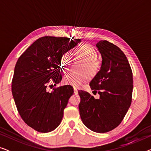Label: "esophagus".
<instances>
[{"label": "esophagus", "instance_id": "esophagus-1", "mask_svg": "<svg viewBox=\"0 0 151 151\" xmlns=\"http://www.w3.org/2000/svg\"><path fill=\"white\" fill-rule=\"evenodd\" d=\"M74 91V94H78V89L76 88H73Z\"/></svg>", "mask_w": 151, "mask_h": 151}]
</instances>
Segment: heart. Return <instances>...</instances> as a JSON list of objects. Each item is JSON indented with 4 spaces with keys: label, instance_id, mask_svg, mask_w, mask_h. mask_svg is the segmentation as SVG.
<instances>
[{
    "label": "heart",
    "instance_id": "b5f03b06",
    "mask_svg": "<svg viewBox=\"0 0 151 151\" xmlns=\"http://www.w3.org/2000/svg\"><path fill=\"white\" fill-rule=\"evenodd\" d=\"M76 55L78 58L83 60V63L80 67L81 72H70L63 78L64 83L75 87H78L88 79L87 71L90 76H96L100 70L101 62L97 58L98 53L93 47L90 45H83L77 48ZM72 57L69 52L63 53L60 58V66L63 71H67L71 65ZM86 71L85 72V71Z\"/></svg>",
    "mask_w": 151,
    "mask_h": 151
}]
</instances>
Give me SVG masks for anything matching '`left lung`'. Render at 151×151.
<instances>
[{
    "label": "left lung",
    "instance_id": "1",
    "mask_svg": "<svg viewBox=\"0 0 151 151\" xmlns=\"http://www.w3.org/2000/svg\"><path fill=\"white\" fill-rule=\"evenodd\" d=\"M96 47L102 56V65L89 84L100 98L78 91L81 100L78 107L84 124L101 133L116 128L127 114L132 100L133 73L127 56L118 47L100 40Z\"/></svg>",
    "mask_w": 151,
    "mask_h": 151
}]
</instances>
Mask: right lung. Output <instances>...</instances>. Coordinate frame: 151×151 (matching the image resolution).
<instances>
[{
    "label": "right lung",
    "instance_id": "1",
    "mask_svg": "<svg viewBox=\"0 0 151 151\" xmlns=\"http://www.w3.org/2000/svg\"><path fill=\"white\" fill-rule=\"evenodd\" d=\"M80 42V39L42 37L16 63L12 85L14 102L23 121L37 131H52L63 119L73 86H61L51 92L47 86L61 82L60 58Z\"/></svg>",
    "mask_w": 151,
    "mask_h": 151
}]
</instances>
